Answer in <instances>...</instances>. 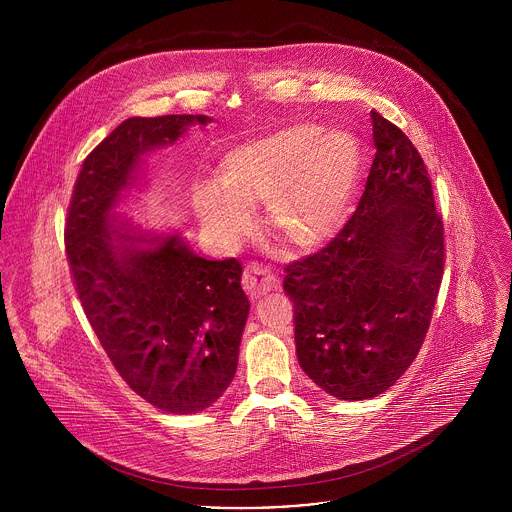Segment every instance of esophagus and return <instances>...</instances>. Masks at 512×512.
Returning a JSON list of instances; mask_svg holds the SVG:
<instances>
[{
  "instance_id": "34e87169",
  "label": "esophagus",
  "mask_w": 512,
  "mask_h": 512,
  "mask_svg": "<svg viewBox=\"0 0 512 512\" xmlns=\"http://www.w3.org/2000/svg\"><path fill=\"white\" fill-rule=\"evenodd\" d=\"M279 281L277 277L263 265L259 263H251L247 265L245 273H243V289L247 291L249 298H261L265 294H269V291L277 289Z\"/></svg>"
}]
</instances>
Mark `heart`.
Wrapping results in <instances>:
<instances>
[{"mask_svg":"<svg viewBox=\"0 0 512 512\" xmlns=\"http://www.w3.org/2000/svg\"><path fill=\"white\" fill-rule=\"evenodd\" d=\"M360 172L356 141L338 129L291 125L239 145L221 162L218 185L194 202L200 223L223 239L247 227L245 206L267 202V225L287 247L308 251L330 239L348 212Z\"/></svg>","mask_w":512,"mask_h":512,"instance_id":"heart-1","label":"heart"}]
</instances>
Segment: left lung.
Wrapping results in <instances>:
<instances>
[{"instance_id":"1","label":"left lung","mask_w":512,"mask_h":512,"mask_svg":"<svg viewBox=\"0 0 512 512\" xmlns=\"http://www.w3.org/2000/svg\"><path fill=\"white\" fill-rule=\"evenodd\" d=\"M375 160L344 229L285 267L304 373L344 401L393 387L417 356L444 275V225L409 137L371 111Z\"/></svg>"}]
</instances>
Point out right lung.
<instances>
[{
    "instance_id": "obj_1",
    "label": "right lung",
    "mask_w": 512,
    "mask_h": 512,
    "mask_svg": "<svg viewBox=\"0 0 512 512\" xmlns=\"http://www.w3.org/2000/svg\"><path fill=\"white\" fill-rule=\"evenodd\" d=\"M206 115L131 117L87 156L66 218V257L85 314L121 379L154 407L186 415L231 385L249 300L237 259L194 255L178 233L117 226L143 158Z\"/></svg>"
}]
</instances>
